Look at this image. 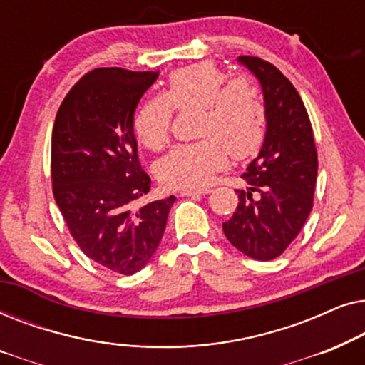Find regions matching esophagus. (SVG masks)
Instances as JSON below:
<instances>
[{
	"mask_svg": "<svg viewBox=\"0 0 365 365\" xmlns=\"http://www.w3.org/2000/svg\"><path fill=\"white\" fill-rule=\"evenodd\" d=\"M211 192V189H184L181 191V196H206V194Z\"/></svg>",
	"mask_w": 365,
	"mask_h": 365,
	"instance_id": "esophagus-1",
	"label": "esophagus"
}]
</instances>
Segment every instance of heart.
Returning <instances> with one entry per match:
<instances>
[{
	"label": "heart",
	"instance_id": "b5f03b06",
	"mask_svg": "<svg viewBox=\"0 0 365 365\" xmlns=\"http://www.w3.org/2000/svg\"><path fill=\"white\" fill-rule=\"evenodd\" d=\"M227 74L211 61L174 69L164 94L144 99L133 119L134 133L149 149H161L171 136L174 109H197L196 143L179 144L159 159L156 174L173 189H196L227 166L229 156L246 159L266 138V106L252 81Z\"/></svg>",
	"mask_w": 365,
	"mask_h": 365
}]
</instances>
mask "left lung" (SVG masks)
Listing matches in <instances>:
<instances>
[{"mask_svg":"<svg viewBox=\"0 0 365 365\" xmlns=\"http://www.w3.org/2000/svg\"><path fill=\"white\" fill-rule=\"evenodd\" d=\"M262 84L267 131L259 156L237 189L239 202L222 229L229 242L246 256L271 261L286 251L314 206L317 149L311 119L294 84L269 61L241 56Z\"/></svg>","mask_w":365,"mask_h":365,"instance_id":"obj_1","label":"left lung"}]
</instances>
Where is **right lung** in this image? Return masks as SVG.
<instances>
[{"mask_svg":"<svg viewBox=\"0 0 365 365\" xmlns=\"http://www.w3.org/2000/svg\"><path fill=\"white\" fill-rule=\"evenodd\" d=\"M159 71L98 68L58 109L51 138L54 201L79 249L131 276L153 257L176 197L141 204L151 178L141 168L134 111Z\"/></svg>","mask_w":365,"mask_h":365,"instance_id":"obj_1","label":"right lung"}]
</instances>
